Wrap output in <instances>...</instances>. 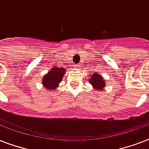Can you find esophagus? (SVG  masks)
Masks as SVG:
<instances>
[{"label": "esophagus", "instance_id": "1", "mask_svg": "<svg viewBox=\"0 0 149 149\" xmlns=\"http://www.w3.org/2000/svg\"><path fill=\"white\" fill-rule=\"evenodd\" d=\"M74 68H78V65H74Z\"/></svg>", "mask_w": 149, "mask_h": 149}]
</instances>
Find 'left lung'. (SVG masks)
I'll list each match as a JSON object with an SVG mask.
<instances>
[{"mask_svg":"<svg viewBox=\"0 0 149 149\" xmlns=\"http://www.w3.org/2000/svg\"><path fill=\"white\" fill-rule=\"evenodd\" d=\"M89 83L92 85L93 89L98 91H102L106 86L105 79H104L101 74L98 73L97 72H94L91 75L89 79Z\"/></svg>","mask_w":149,"mask_h":149,"instance_id":"left-lung-1","label":"left lung"}]
</instances>
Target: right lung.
I'll return each instance as SVG.
<instances>
[{
	"label": "right lung",
	"instance_id": "1",
	"mask_svg": "<svg viewBox=\"0 0 149 149\" xmlns=\"http://www.w3.org/2000/svg\"><path fill=\"white\" fill-rule=\"evenodd\" d=\"M65 70H66L63 67H58L54 65L47 73L44 75L42 79L43 87H45L47 91L51 92L55 91L63 80V77L65 73Z\"/></svg>",
	"mask_w": 149,
	"mask_h": 149
}]
</instances>
